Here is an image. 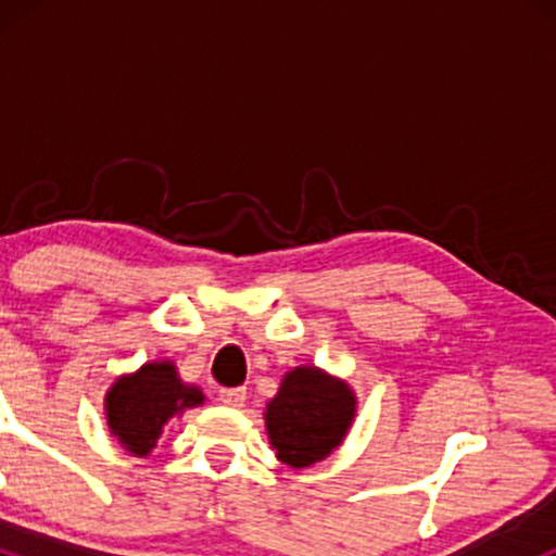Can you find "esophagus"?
<instances>
[{"instance_id":"1","label":"esophagus","mask_w":556,"mask_h":556,"mask_svg":"<svg viewBox=\"0 0 556 556\" xmlns=\"http://www.w3.org/2000/svg\"><path fill=\"white\" fill-rule=\"evenodd\" d=\"M245 397H248V392L242 387H238V389H222V392H219V400L225 402V405H229V407H242V405H245Z\"/></svg>"}]
</instances>
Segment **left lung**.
<instances>
[{"label":"left lung","instance_id":"8db88e82","mask_svg":"<svg viewBox=\"0 0 556 556\" xmlns=\"http://www.w3.org/2000/svg\"><path fill=\"white\" fill-rule=\"evenodd\" d=\"M266 431L277 457L290 468H308L342 444L355 418L348 381L316 366H298L266 402Z\"/></svg>","mask_w":556,"mask_h":556}]
</instances>
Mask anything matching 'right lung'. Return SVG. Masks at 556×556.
Returning a JSON list of instances; mask_svg holds the SVG:
<instances>
[{
    "label": "right lung",
    "instance_id": "right-lung-1",
    "mask_svg": "<svg viewBox=\"0 0 556 556\" xmlns=\"http://www.w3.org/2000/svg\"><path fill=\"white\" fill-rule=\"evenodd\" d=\"M195 405H203V392L182 384L172 361L143 363L136 374L119 376L104 400L112 437L136 457L154 450L169 418Z\"/></svg>",
    "mask_w": 556,
    "mask_h": 556
}]
</instances>
